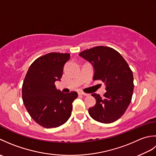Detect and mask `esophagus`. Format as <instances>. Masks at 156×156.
Returning <instances> with one entry per match:
<instances>
[{
	"mask_svg": "<svg viewBox=\"0 0 156 156\" xmlns=\"http://www.w3.org/2000/svg\"><path fill=\"white\" fill-rule=\"evenodd\" d=\"M78 94L79 95H84V96H88V94L84 93V92H78Z\"/></svg>",
	"mask_w": 156,
	"mask_h": 156,
	"instance_id": "esophagus-1",
	"label": "esophagus"
}]
</instances>
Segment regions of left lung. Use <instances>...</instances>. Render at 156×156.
Returning <instances> with one entry per match:
<instances>
[{
  "label": "left lung",
  "mask_w": 156,
  "mask_h": 156,
  "mask_svg": "<svg viewBox=\"0 0 156 156\" xmlns=\"http://www.w3.org/2000/svg\"><path fill=\"white\" fill-rule=\"evenodd\" d=\"M79 56L92 64L93 80H101L106 87L104 97L92 94L96 104L88 109L89 115L102 123L118 120L128 108L133 92V75L127 62L118 51L105 46L86 49Z\"/></svg>",
  "instance_id": "8db88e82"
}]
</instances>
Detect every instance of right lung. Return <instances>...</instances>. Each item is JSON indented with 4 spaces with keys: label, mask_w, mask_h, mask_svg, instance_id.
Masks as SVG:
<instances>
[{
    "label": "right lung",
    "mask_w": 156,
    "mask_h": 156,
    "mask_svg": "<svg viewBox=\"0 0 156 156\" xmlns=\"http://www.w3.org/2000/svg\"><path fill=\"white\" fill-rule=\"evenodd\" d=\"M69 54L52 52L39 57L29 67L22 87L25 107L34 120L45 128L58 127L70 117L75 91L64 93L57 90Z\"/></svg>",
    "instance_id": "obj_1"
}]
</instances>
